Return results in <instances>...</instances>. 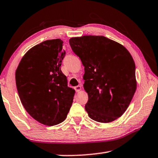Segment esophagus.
Here are the masks:
<instances>
[{"label": "esophagus", "mask_w": 158, "mask_h": 158, "mask_svg": "<svg viewBox=\"0 0 158 158\" xmlns=\"http://www.w3.org/2000/svg\"><path fill=\"white\" fill-rule=\"evenodd\" d=\"M74 89H75L76 92H79L81 89V85H77V86L74 87Z\"/></svg>", "instance_id": "obj_1"}]
</instances>
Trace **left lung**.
<instances>
[{
  "instance_id": "1",
  "label": "left lung",
  "mask_w": 158,
  "mask_h": 158,
  "mask_svg": "<svg viewBox=\"0 0 158 158\" xmlns=\"http://www.w3.org/2000/svg\"><path fill=\"white\" fill-rule=\"evenodd\" d=\"M69 44L84 66L85 109L90 118L110 123L121 117L137 89L135 64L122 44L104 36L72 37Z\"/></svg>"
}]
</instances>
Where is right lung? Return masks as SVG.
I'll return each instance as SVG.
<instances>
[{
	"label": "right lung",
	"mask_w": 158,
	"mask_h": 158,
	"mask_svg": "<svg viewBox=\"0 0 158 158\" xmlns=\"http://www.w3.org/2000/svg\"><path fill=\"white\" fill-rule=\"evenodd\" d=\"M60 39L41 42L21 58L15 79L20 100L31 117L53 126L64 121L73 102L75 90L68 86L60 69L65 56Z\"/></svg>",
	"instance_id": "right-lung-1"
}]
</instances>
